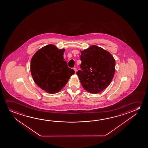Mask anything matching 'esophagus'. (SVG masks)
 <instances>
[{"instance_id":"1","label":"esophagus","mask_w":148,"mask_h":148,"mask_svg":"<svg viewBox=\"0 0 148 148\" xmlns=\"http://www.w3.org/2000/svg\"><path fill=\"white\" fill-rule=\"evenodd\" d=\"M73 69H74V70L75 71V72L76 73V71H77V69L76 68H74Z\"/></svg>"}]
</instances>
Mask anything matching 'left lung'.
Instances as JSON below:
<instances>
[{
	"label": "left lung",
	"mask_w": 148,
	"mask_h": 148,
	"mask_svg": "<svg viewBox=\"0 0 148 148\" xmlns=\"http://www.w3.org/2000/svg\"><path fill=\"white\" fill-rule=\"evenodd\" d=\"M80 60L81 70L76 74L86 91L97 94L109 86L115 72V60L111 54L93 45L81 51Z\"/></svg>",
	"instance_id": "obj_1"
}]
</instances>
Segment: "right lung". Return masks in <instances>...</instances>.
Returning a JSON list of instances; mask_svg holds the SVG:
<instances>
[{
    "label": "right lung",
    "instance_id": "add662e5",
    "mask_svg": "<svg viewBox=\"0 0 148 148\" xmlns=\"http://www.w3.org/2000/svg\"><path fill=\"white\" fill-rule=\"evenodd\" d=\"M64 51L50 44L37 51L32 57L30 70L34 82L48 93L59 92L75 73L64 61Z\"/></svg>",
    "mask_w": 148,
    "mask_h": 148
}]
</instances>
